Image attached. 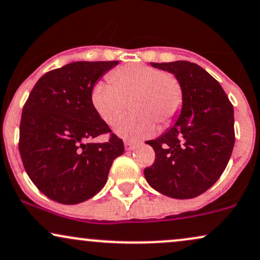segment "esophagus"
Wrapping results in <instances>:
<instances>
[{
    "instance_id": "esophagus-1",
    "label": "esophagus",
    "mask_w": 260,
    "mask_h": 260,
    "mask_svg": "<svg viewBox=\"0 0 260 260\" xmlns=\"http://www.w3.org/2000/svg\"><path fill=\"white\" fill-rule=\"evenodd\" d=\"M137 146V141L134 140H124V147H126L127 151L134 150Z\"/></svg>"
}]
</instances>
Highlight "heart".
<instances>
[{"mask_svg":"<svg viewBox=\"0 0 260 260\" xmlns=\"http://www.w3.org/2000/svg\"><path fill=\"white\" fill-rule=\"evenodd\" d=\"M109 81H98L91 91V103L100 117L115 124L128 108L132 113L116 126L126 138L150 136L156 125L166 128L173 123L183 106V87L172 73L145 63H127L109 74Z\"/></svg>","mask_w":260,"mask_h":260,"instance_id":"b5f03b06","label":"heart"}]
</instances>
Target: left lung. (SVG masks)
<instances>
[{
  "label": "left lung",
  "mask_w": 260,
  "mask_h": 260,
  "mask_svg": "<svg viewBox=\"0 0 260 260\" xmlns=\"http://www.w3.org/2000/svg\"><path fill=\"white\" fill-rule=\"evenodd\" d=\"M151 66L180 79L183 106L172 128L146 141L156 158L144 175L164 196L194 198L217 181L229 162L235 143L234 109L218 81L200 66L188 61Z\"/></svg>",
  "instance_id": "1"
}]
</instances>
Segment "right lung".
<instances>
[{
	"label": "right lung",
	"instance_id": "obj_1",
	"mask_svg": "<svg viewBox=\"0 0 260 260\" xmlns=\"http://www.w3.org/2000/svg\"><path fill=\"white\" fill-rule=\"evenodd\" d=\"M119 61L72 62L45 73L22 108L19 151L24 168L43 194L73 205L96 196L123 141L94 111L91 91ZM111 133L106 143H91Z\"/></svg>",
	"mask_w": 260,
	"mask_h": 260
}]
</instances>
